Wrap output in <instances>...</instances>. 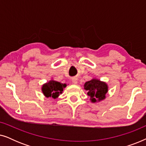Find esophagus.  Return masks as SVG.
Returning <instances> with one entry per match:
<instances>
[{"label": "esophagus", "mask_w": 146, "mask_h": 146, "mask_svg": "<svg viewBox=\"0 0 146 146\" xmlns=\"http://www.w3.org/2000/svg\"><path fill=\"white\" fill-rule=\"evenodd\" d=\"M72 82L74 84H77L78 78H73L72 79Z\"/></svg>", "instance_id": "34e87169"}]
</instances>
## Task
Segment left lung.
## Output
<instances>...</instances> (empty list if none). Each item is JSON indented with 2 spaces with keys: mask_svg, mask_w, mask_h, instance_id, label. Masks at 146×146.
<instances>
[{
  "mask_svg": "<svg viewBox=\"0 0 146 146\" xmlns=\"http://www.w3.org/2000/svg\"><path fill=\"white\" fill-rule=\"evenodd\" d=\"M84 89L88 92L87 94L90 97V100L93 102H96L97 100H102L105 98L106 94L108 92L106 84L96 79L86 82L84 84Z\"/></svg>",
  "mask_w": 146,
  "mask_h": 146,
  "instance_id": "left-lung-1",
  "label": "left lung"
}]
</instances>
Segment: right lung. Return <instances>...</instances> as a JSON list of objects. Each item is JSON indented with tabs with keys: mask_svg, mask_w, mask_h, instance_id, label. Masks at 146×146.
Segmentation results:
<instances>
[{
	"mask_svg": "<svg viewBox=\"0 0 146 146\" xmlns=\"http://www.w3.org/2000/svg\"><path fill=\"white\" fill-rule=\"evenodd\" d=\"M66 86V84H63L59 82L51 80L42 86V90L46 97H52L56 98L63 91V88Z\"/></svg>",
	"mask_w": 146,
	"mask_h": 146,
	"instance_id": "obj_1",
	"label": "right lung"
}]
</instances>
